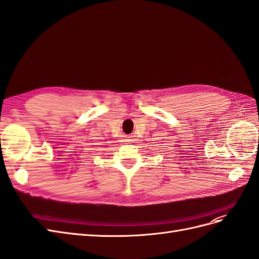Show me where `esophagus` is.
Returning a JSON list of instances; mask_svg holds the SVG:
<instances>
[{
  "mask_svg": "<svg viewBox=\"0 0 259 259\" xmlns=\"http://www.w3.org/2000/svg\"><path fill=\"white\" fill-rule=\"evenodd\" d=\"M123 140H124V142H131V141H134V137H131V136H123Z\"/></svg>",
  "mask_w": 259,
  "mask_h": 259,
  "instance_id": "esophagus-1",
  "label": "esophagus"
}]
</instances>
